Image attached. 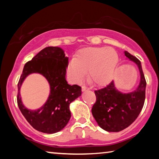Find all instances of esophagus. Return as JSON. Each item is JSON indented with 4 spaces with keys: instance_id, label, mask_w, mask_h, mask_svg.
Returning <instances> with one entry per match:
<instances>
[{
    "instance_id": "34e87169",
    "label": "esophagus",
    "mask_w": 159,
    "mask_h": 159,
    "mask_svg": "<svg viewBox=\"0 0 159 159\" xmlns=\"http://www.w3.org/2000/svg\"><path fill=\"white\" fill-rule=\"evenodd\" d=\"M90 90L89 88L86 87V86H83V87H82V91H83V92H85V91H88V90Z\"/></svg>"
}]
</instances>
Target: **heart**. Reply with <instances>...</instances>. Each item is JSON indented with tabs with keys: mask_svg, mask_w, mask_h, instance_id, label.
Wrapping results in <instances>:
<instances>
[{
	"mask_svg": "<svg viewBox=\"0 0 159 159\" xmlns=\"http://www.w3.org/2000/svg\"><path fill=\"white\" fill-rule=\"evenodd\" d=\"M119 57L112 48L89 47L79 50L74 60L69 62L68 72L77 83H82L87 76L94 84L109 83L116 73Z\"/></svg>",
	"mask_w": 159,
	"mask_h": 159,
	"instance_id": "1",
	"label": "heart"
}]
</instances>
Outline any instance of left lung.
<instances>
[{
  "instance_id": "8db88e82",
  "label": "left lung",
  "mask_w": 159,
  "mask_h": 159,
  "mask_svg": "<svg viewBox=\"0 0 159 159\" xmlns=\"http://www.w3.org/2000/svg\"><path fill=\"white\" fill-rule=\"evenodd\" d=\"M124 54L138 66L140 80L136 89L130 93L118 90L114 80L106 87L95 91L96 102L92 114L99 127L107 132H119L130 125L142 111L145 100L147 83L140 61L128 51Z\"/></svg>"
}]
</instances>
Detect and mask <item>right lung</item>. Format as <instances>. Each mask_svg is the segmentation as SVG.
<instances>
[{"mask_svg": "<svg viewBox=\"0 0 159 159\" xmlns=\"http://www.w3.org/2000/svg\"><path fill=\"white\" fill-rule=\"evenodd\" d=\"M69 58L59 47H47L25 64L19 80L17 104L21 114L32 127L44 133L53 134L65 127L71 118L69 104L81 95V88L69 85L66 80ZM31 73L43 75L50 85L47 101L36 110H29L23 105L20 88L23 80Z\"/></svg>", "mask_w": 159, "mask_h": 159, "instance_id": "add662e5", "label": "right lung"}]
</instances>
